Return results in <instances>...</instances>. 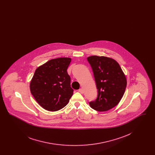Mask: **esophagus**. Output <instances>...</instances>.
<instances>
[{"label":"esophagus","mask_w":155,"mask_h":155,"mask_svg":"<svg viewBox=\"0 0 155 155\" xmlns=\"http://www.w3.org/2000/svg\"><path fill=\"white\" fill-rule=\"evenodd\" d=\"M78 92H79L80 93H81V94H82L84 93V91H83V89L82 88L78 90Z\"/></svg>","instance_id":"esophagus-1"}]
</instances>
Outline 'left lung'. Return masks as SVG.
I'll use <instances>...</instances> for the list:
<instances>
[{
    "label": "left lung",
    "mask_w": 155,
    "mask_h": 155,
    "mask_svg": "<svg viewBox=\"0 0 155 155\" xmlns=\"http://www.w3.org/2000/svg\"><path fill=\"white\" fill-rule=\"evenodd\" d=\"M91 66L97 89V97L89 105L97 111H106L118 104L127 86L125 74L118 63L106 56L87 58Z\"/></svg>",
    "instance_id": "obj_1"
}]
</instances>
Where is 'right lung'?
<instances>
[{
    "label": "right lung",
    "instance_id": "obj_1",
    "mask_svg": "<svg viewBox=\"0 0 155 155\" xmlns=\"http://www.w3.org/2000/svg\"><path fill=\"white\" fill-rule=\"evenodd\" d=\"M71 59H52L38 67L30 82V91L39 104L56 111L66 106L73 94L67 70Z\"/></svg>",
    "mask_w": 155,
    "mask_h": 155
}]
</instances>
